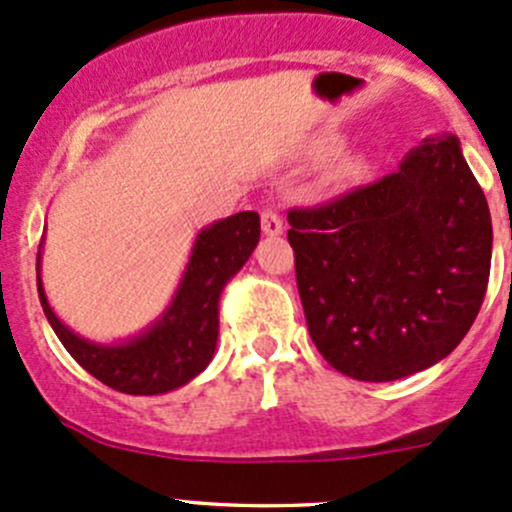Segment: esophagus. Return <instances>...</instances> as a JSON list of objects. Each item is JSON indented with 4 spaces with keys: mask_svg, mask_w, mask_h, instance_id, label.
<instances>
[{
    "mask_svg": "<svg viewBox=\"0 0 512 512\" xmlns=\"http://www.w3.org/2000/svg\"><path fill=\"white\" fill-rule=\"evenodd\" d=\"M260 223H262V232H265V235H270V237L282 235V227H285V225H282L280 213H277V210H272V208L262 210Z\"/></svg>",
    "mask_w": 512,
    "mask_h": 512,
    "instance_id": "34e87169",
    "label": "esophagus"
}]
</instances>
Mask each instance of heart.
<instances>
[{
  "mask_svg": "<svg viewBox=\"0 0 512 512\" xmlns=\"http://www.w3.org/2000/svg\"><path fill=\"white\" fill-rule=\"evenodd\" d=\"M359 168H361V158H344L339 160L337 175H354L359 173Z\"/></svg>",
  "mask_w": 512,
  "mask_h": 512,
  "instance_id": "1",
  "label": "heart"
}]
</instances>
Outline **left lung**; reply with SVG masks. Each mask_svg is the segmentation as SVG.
<instances>
[{
	"mask_svg": "<svg viewBox=\"0 0 512 512\" xmlns=\"http://www.w3.org/2000/svg\"><path fill=\"white\" fill-rule=\"evenodd\" d=\"M287 220L309 334L344 376L404 379L476 322L493 225L456 136L426 138L394 173Z\"/></svg>",
	"mask_w": 512,
	"mask_h": 512,
	"instance_id": "8db88e82",
	"label": "left lung"
}]
</instances>
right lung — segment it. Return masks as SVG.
Wrapping results in <instances>:
<instances>
[{
  "label": "right lung",
  "instance_id": "1",
  "mask_svg": "<svg viewBox=\"0 0 512 512\" xmlns=\"http://www.w3.org/2000/svg\"><path fill=\"white\" fill-rule=\"evenodd\" d=\"M260 240V215L245 210L205 227L193 245L185 275L163 317L121 344H96L71 332L51 312L36 275L41 307L66 352L91 376L133 396H156L185 386L210 364L218 344V302L230 277L250 260ZM41 252L36 257V270Z\"/></svg>",
  "mask_w": 512,
  "mask_h": 512
}]
</instances>
